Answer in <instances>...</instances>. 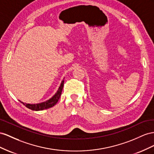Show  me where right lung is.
<instances>
[{
  "mask_svg": "<svg viewBox=\"0 0 154 154\" xmlns=\"http://www.w3.org/2000/svg\"><path fill=\"white\" fill-rule=\"evenodd\" d=\"M64 86V80L61 82V85L59 87V88L58 91H57V93L55 94V95L52 98L49 99L46 102H44L42 103H39L37 104H27V103H24L23 102H21L20 100L19 101L23 103L26 107H27L28 108L32 109V110L34 111H39V110H43V109H48L51 108L54 106V105L56 104V103L58 102V100L60 99V97L61 95V94H62V90Z\"/></svg>",
  "mask_w": 154,
  "mask_h": 154,
  "instance_id": "right-lung-1",
  "label": "right lung"
}]
</instances>
